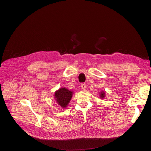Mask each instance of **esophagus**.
I'll return each instance as SVG.
<instances>
[{
  "mask_svg": "<svg viewBox=\"0 0 151 151\" xmlns=\"http://www.w3.org/2000/svg\"><path fill=\"white\" fill-rule=\"evenodd\" d=\"M81 87L82 89L83 90H85L86 88V84L84 83H82L81 84Z\"/></svg>",
  "mask_w": 151,
  "mask_h": 151,
  "instance_id": "34e87169",
  "label": "esophagus"
}]
</instances>
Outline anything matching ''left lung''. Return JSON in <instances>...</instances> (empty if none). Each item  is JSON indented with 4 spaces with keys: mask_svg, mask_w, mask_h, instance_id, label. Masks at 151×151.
Returning <instances> with one entry per match:
<instances>
[{
    "mask_svg": "<svg viewBox=\"0 0 151 151\" xmlns=\"http://www.w3.org/2000/svg\"><path fill=\"white\" fill-rule=\"evenodd\" d=\"M104 94H105V93H104L103 91H102V92H101V93H100V97H101V99H103V98L104 97V96H105Z\"/></svg>",
    "mask_w": 151,
    "mask_h": 151,
    "instance_id": "8db88e82",
    "label": "left lung"
}]
</instances>
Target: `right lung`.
Wrapping results in <instances>:
<instances>
[{"label": "right lung", "instance_id": "1", "mask_svg": "<svg viewBox=\"0 0 151 151\" xmlns=\"http://www.w3.org/2000/svg\"><path fill=\"white\" fill-rule=\"evenodd\" d=\"M73 93L66 88H60L55 93V99L57 103L63 108L66 107L69 104Z\"/></svg>", "mask_w": 151, "mask_h": 151}]
</instances>
